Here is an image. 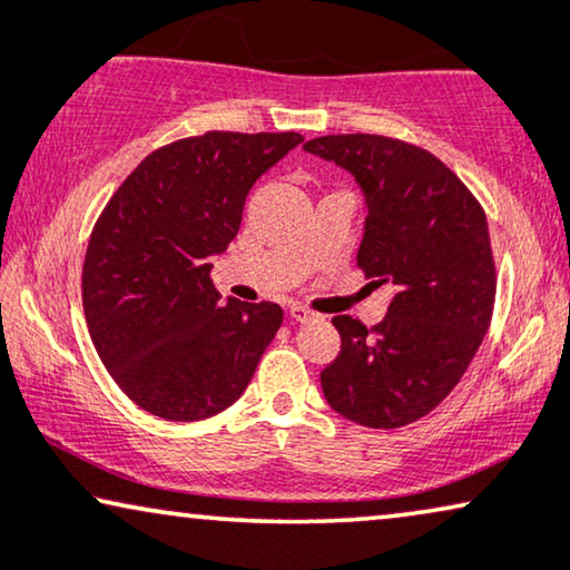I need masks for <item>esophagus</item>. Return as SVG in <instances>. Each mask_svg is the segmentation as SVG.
<instances>
[{
  "instance_id": "1",
  "label": "esophagus",
  "mask_w": 570,
  "mask_h": 570,
  "mask_svg": "<svg viewBox=\"0 0 570 570\" xmlns=\"http://www.w3.org/2000/svg\"><path fill=\"white\" fill-rule=\"evenodd\" d=\"M289 315H292V321H297V323H309V321H315V313L313 309H307V307H302V305H292L289 307Z\"/></svg>"
}]
</instances>
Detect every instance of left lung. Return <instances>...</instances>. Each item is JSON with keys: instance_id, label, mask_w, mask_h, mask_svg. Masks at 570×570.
Returning <instances> with one entry per match:
<instances>
[{"instance_id": "1", "label": "left lung", "mask_w": 570, "mask_h": 570, "mask_svg": "<svg viewBox=\"0 0 570 570\" xmlns=\"http://www.w3.org/2000/svg\"><path fill=\"white\" fill-rule=\"evenodd\" d=\"M305 150L341 166L364 197L356 265L389 284V315L367 331L336 315L341 352L321 373L333 412L396 430L456 389L495 305L488 218L456 174L428 150L383 135H325Z\"/></svg>"}]
</instances>
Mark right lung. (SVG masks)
Here are the masks:
<instances>
[{"label": "right lung", "mask_w": 570, "mask_h": 570, "mask_svg": "<svg viewBox=\"0 0 570 570\" xmlns=\"http://www.w3.org/2000/svg\"><path fill=\"white\" fill-rule=\"evenodd\" d=\"M305 140L206 132L140 161L90 234L82 309L109 375L146 412L197 422L232 406L284 321L273 302H222L210 257L237 237L249 189Z\"/></svg>", "instance_id": "1"}]
</instances>
